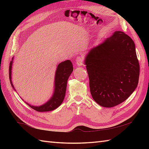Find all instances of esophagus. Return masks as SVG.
I'll return each instance as SVG.
<instances>
[{
    "mask_svg": "<svg viewBox=\"0 0 149 149\" xmlns=\"http://www.w3.org/2000/svg\"><path fill=\"white\" fill-rule=\"evenodd\" d=\"M75 63L79 66H82L83 65V58L81 56H78L76 59H75Z\"/></svg>",
    "mask_w": 149,
    "mask_h": 149,
    "instance_id": "1",
    "label": "esophagus"
}]
</instances>
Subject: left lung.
<instances>
[{"label":"left lung","instance_id":"obj_1","mask_svg":"<svg viewBox=\"0 0 149 149\" xmlns=\"http://www.w3.org/2000/svg\"><path fill=\"white\" fill-rule=\"evenodd\" d=\"M84 64L91 96L101 106L111 107L124 102L138 86L140 65L135 44L122 31L91 49Z\"/></svg>","mask_w":149,"mask_h":149}]
</instances>
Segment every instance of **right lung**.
Instances as JSON below:
<instances>
[{
    "instance_id": "obj_1",
    "label": "right lung",
    "mask_w": 149,
    "mask_h": 149,
    "mask_svg": "<svg viewBox=\"0 0 149 149\" xmlns=\"http://www.w3.org/2000/svg\"><path fill=\"white\" fill-rule=\"evenodd\" d=\"M13 61L9 64V80L13 88L15 90L13 84L11 81V70L13 65ZM73 72V65L72 62L70 60H66L65 61L60 63L57 66V69L55 73L54 77V89L51 98L43 105L35 106H32L29 103L26 102L28 106H30L31 108L37 111L38 112H45L50 111L56 109L62 104L65 96L66 86H67V81L68 77Z\"/></svg>"
}]
</instances>
